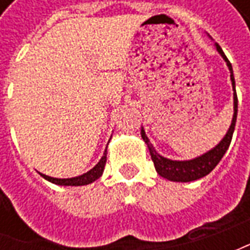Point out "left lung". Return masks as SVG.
Returning <instances> with one entry per match:
<instances>
[{"label":"left lung","instance_id":"left-lung-1","mask_svg":"<svg viewBox=\"0 0 250 250\" xmlns=\"http://www.w3.org/2000/svg\"><path fill=\"white\" fill-rule=\"evenodd\" d=\"M210 39H211V37H210ZM214 46L215 49H217V52L221 55V57L225 60L228 68H229V72H230L231 88H233V118H231V123L230 125H229L228 131H226L225 136L221 139L220 143H217L213 148H210L209 151L204 152L202 155L193 158V159L174 161V159L165 158L162 157L161 154H158V151L154 148L150 139L147 138L145 128L142 127L141 130L142 139L145 141V143H146L147 147H148V151H150V155H151V159L152 162H154V166H155L157 173L159 174L161 177H163V178L168 179V181H173V182H191V181H197V179L202 178L205 175H208V174L220 163L222 157L225 155L226 150L229 148V145H230L233 132H234L238 100H237L236 82H234V76H233V68H231L230 62L228 60V57L225 56V53L222 51V48H221L217 42L214 44Z\"/></svg>","mask_w":250,"mask_h":250}]
</instances>
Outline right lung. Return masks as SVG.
I'll list each match as a JSON object with an SVG mask.
<instances>
[{"instance_id": "add662e5", "label": "right lung", "mask_w": 250, "mask_h": 250, "mask_svg": "<svg viewBox=\"0 0 250 250\" xmlns=\"http://www.w3.org/2000/svg\"><path fill=\"white\" fill-rule=\"evenodd\" d=\"M105 162H107V148L104 150L103 157L100 158L95 166H93L91 170H88L87 173L82 174V175H77V177H72V178H53V177H49V175H45V174L39 173L44 179L49 181L52 184L59 185V186H84V185H89L95 182L96 179H99L102 177V174L104 171V166H105Z\"/></svg>"}]
</instances>
